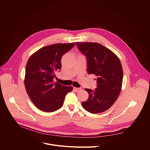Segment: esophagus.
Returning <instances> with one entry per match:
<instances>
[{
    "instance_id": "esophagus-1",
    "label": "esophagus",
    "mask_w": 150,
    "mask_h": 150,
    "mask_svg": "<svg viewBox=\"0 0 150 150\" xmlns=\"http://www.w3.org/2000/svg\"><path fill=\"white\" fill-rule=\"evenodd\" d=\"M81 90V88H76V87L74 88V91H75V92H78V91H79Z\"/></svg>"
}]
</instances>
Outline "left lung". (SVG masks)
I'll list each match as a JSON object with an SVG mask.
<instances>
[{
  "instance_id": "1",
  "label": "left lung",
  "mask_w": 150,
  "mask_h": 150,
  "mask_svg": "<svg viewBox=\"0 0 150 150\" xmlns=\"http://www.w3.org/2000/svg\"><path fill=\"white\" fill-rule=\"evenodd\" d=\"M75 44L86 57L88 74L97 76V88L85 89L89 97L82 102V105L91 113L103 112L115 103L121 91L123 70L120 60L113 52L97 42Z\"/></svg>"
}]
</instances>
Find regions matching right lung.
<instances>
[{
    "mask_svg": "<svg viewBox=\"0 0 150 150\" xmlns=\"http://www.w3.org/2000/svg\"><path fill=\"white\" fill-rule=\"evenodd\" d=\"M74 46V42L47 46L29 58L24 84L30 100L40 110L52 112L59 109L67 94L73 90L72 87L54 82L53 79L61 69L62 57Z\"/></svg>",
    "mask_w": 150,
    "mask_h": 150,
    "instance_id": "right-lung-1",
    "label": "right lung"
}]
</instances>
